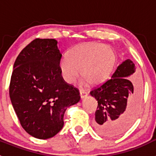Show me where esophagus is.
Instances as JSON below:
<instances>
[{
    "label": "esophagus",
    "mask_w": 156,
    "mask_h": 156,
    "mask_svg": "<svg viewBox=\"0 0 156 156\" xmlns=\"http://www.w3.org/2000/svg\"><path fill=\"white\" fill-rule=\"evenodd\" d=\"M80 95L81 99L84 98H86L87 96V92L83 90H80Z\"/></svg>",
    "instance_id": "1"
}]
</instances>
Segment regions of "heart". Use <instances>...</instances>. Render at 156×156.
I'll use <instances>...</instances> for the list:
<instances>
[{
  "label": "heart",
  "mask_w": 156,
  "mask_h": 156,
  "mask_svg": "<svg viewBox=\"0 0 156 156\" xmlns=\"http://www.w3.org/2000/svg\"><path fill=\"white\" fill-rule=\"evenodd\" d=\"M115 64V55L110 47L87 43L76 47L62 59L59 69L62 77L71 84L79 76L84 82L95 86L107 80Z\"/></svg>",
  "instance_id": "heart-1"
}]
</instances>
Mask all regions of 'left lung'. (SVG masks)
Returning a JSON list of instances; mask_svg holds the SVG:
<instances>
[{"label": "left lung", "instance_id": "left-lung-1", "mask_svg": "<svg viewBox=\"0 0 156 156\" xmlns=\"http://www.w3.org/2000/svg\"><path fill=\"white\" fill-rule=\"evenodd\" d=\"M135 72L130 59L122 62L111 79L90 92L98 101L94 123L98 133L113 137L126 131L134 122L140 106V93L128 78Z\"/></svg>", "mask_w": 156, "mask_h": 156}]
</instances>
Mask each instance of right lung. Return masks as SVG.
Instances as JSON below:
<instances>
[{
  "label": "right lung",
  "mask_w": 156,
  "mask_h": 156,
  "mask_svg": "<svg viewBox=\"0 0 156 156\" xmlns=\"http://www.w3.org/2000/svg\"><path fill=\"white\" fill-rule=\"evenodd\" d=\"M62 54L55 39H36L20 52L11 78L9 95L23 129L48 139L63 127L69 106L80 100L79 90L62 77Z\"/></svg>",
  "instance_id": "add662e5"
}]
</instances>
